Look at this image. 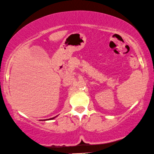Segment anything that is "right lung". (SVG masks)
Listing matches in <instances>:
<instances>
[{
	"label": "right lung",
	"instance_id": "obj_1",
	"mask_svg": "<svg viewBox=\"0 0 154 154\" xmlns=\"http://www.w3.org/2000/svg\"><path fill=\"white\" fill-rule=\"evenodd\" d=\"M56 116H54V117H53V118H51V119H48V120H51V119H54V118H55V117H56Z\"/></svg>",
	"mask_w": 154,
	"mask_h": 154
}]
</instances>
